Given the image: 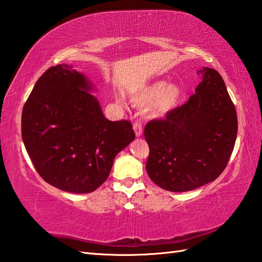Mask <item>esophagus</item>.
Masks as SVG:
<instances>
[{"label":"esophagus","mask_w":262,"mask_h":262,"mask_svg":"<svg viewBox=\"0 0 262 262\" xmlns=\"http://www.w3.org/2000/svg\"><path fill=\"white\" fill-rule=\"evenodd\" d=\"M133 130H135V133H136V137L137 138H140L142 136V131H143V127L140 123H138V122H136L135 124H133Z\"/></svg>","instance_id":"obj_1"}]
</instances>
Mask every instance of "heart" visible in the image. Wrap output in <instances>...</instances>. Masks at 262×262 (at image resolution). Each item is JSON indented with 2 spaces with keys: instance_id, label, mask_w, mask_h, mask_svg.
I'll return each mask as SVG.
<instances>
[{
  "instance_id": "b5f03b06",
  "label": "heart",
  "mask_w": 262,
  "mask_h": 262,
  "mask_svg": "<svg viewBox=\"0 0 262 262\" xmlns=\"http://www.w3.org/2000/svg\"><path fill=\"white\" fill-rule=\"evenodd\" d=\"M185 95L183 86L166 80H155L130 93V101L138 107H147L150 118L161 119L180 105Z\"/></svg>"
}]
</instances>
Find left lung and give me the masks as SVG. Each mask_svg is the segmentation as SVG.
Masks as SVG:
<instances>
[{
    "instance_id": "8db88e82",
    "label": "left lung",
    "mask_w": 262,
    "mask_h": 262,
    "mask_svg": "<svg viewBox=\"0 0 262 262\" xmlns=\"http://www.w3.org/2000/svg\"><path fill=\"white\" fill-rule=\"evenodd\" d=\"M202 82L183 106L146 125V169L162 189L193 190L216 179L233 151L237 116L223 78L203 67Z\"/></svg>"
}]
</instances>
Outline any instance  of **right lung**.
Segmentation results:
<instances>
[{
	"label": "right lung",
	"mask_w": 262,
	"mask_h": 262,
	"mask_svg": "<svg viewBox=\"0 0 262 262\" xmlns=\"http://www.w3.org/2000/svg\"><path fill=\"white\" fill-rule=\"evenodd\" d=\"M73 65L50 67L23 106L22 140L38 173L54 187L92 193L107 179L114 158L135 140L129 121H110L95 86Z\"/></svg>",
	"instance_id": "obj_1"
}]
</instances>
